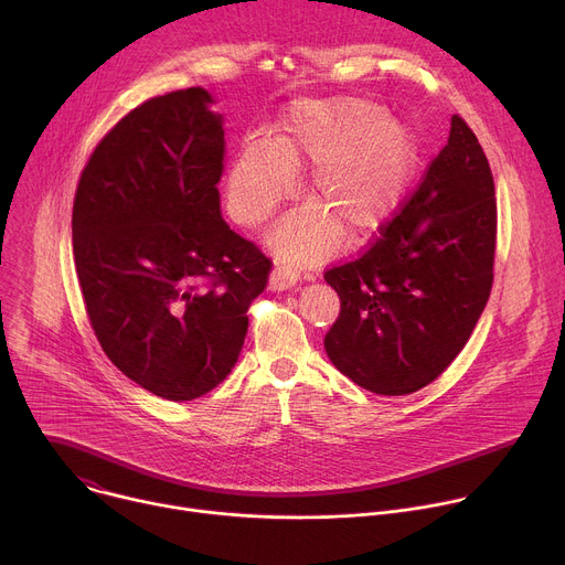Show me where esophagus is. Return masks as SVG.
<instances>
[{
  "label": "esophagus",
  "instance_id": "34e87169",
  "mask_svg": "<svg viewBox=\"0 0 565 565\" xmlns=\"http://www.w3.org/2000/svg\"><path fill=\"white\" fill-rule=\"evenodd\" d=\"M297 284H299V277L286 268H275L270 275L273 290H292Z\"/></svg>",
  "mask_w": 565,
  "mask_h": 565
}]
</instances>
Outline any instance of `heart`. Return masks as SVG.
I'll return each instance as SVG.
<instances>
[{"label":"heart","instance_id":"b5f03b06","mask_svg":"<svg viewBox=\"0 0 565 565\" xmlns=\"http://www.w3.org/2000/svg\"><path fill=\"white\" fill-rule=\"evenodd\" d=\"M420 149L407 122L362 98L299 100L284 118V134L241 142L227 166V210L241 225L266 221L310 168L303 205L270 234L284 264L327 259L340 236L369 238L405 205L418 174Z\"/></svg>","mask_w":565,"mask_h":565}]
</instances>
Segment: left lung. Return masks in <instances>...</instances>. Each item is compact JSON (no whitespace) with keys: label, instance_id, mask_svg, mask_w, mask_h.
Segmentation results:
<instances>
[{"label":"left lung","instance_id":"obj_1","mask_svg":"<svg viewBox=\"0 0 565 565\" xmlns=\"http://www.w3.org/2000/svg\"><path fill=\"white\" fill-rule=\"evenodd\" d=\"M494 179L460 116L447 145L375 244L324 279L340 317L329 360L358 386L407 395L434 382L462 351L494 279Z\"/></svg>","mask_w":565,"mask_h":565}]
</instances>
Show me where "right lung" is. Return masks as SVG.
Segmentation results:
<instances>
[{
	"mask_svg": "<svg viewBox=\"0 0 565 565\" xmlns=\"http://www.w3.org/2000/svg\"><path fill=\"white\" fill-rule=\"evenodd\" d=\"M203 87L151 98L94 149L73 201V257L107 358L183 402L221 384L270 259L221 216L223 116Z\"/></svg>",
	"mask_w": 565,
	"mask_h": 565,
	"instance_id": "add662e5",
	"label": "right lung"
}]
</instances>
